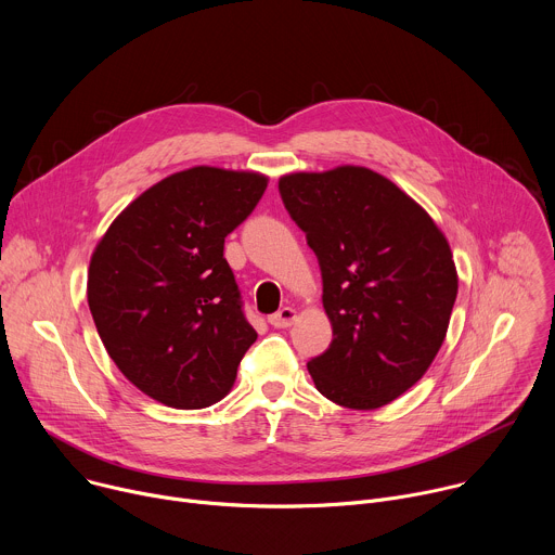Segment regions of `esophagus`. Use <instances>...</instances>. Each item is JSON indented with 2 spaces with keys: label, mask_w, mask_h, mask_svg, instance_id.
<instances>
[{
  "label": "esophagus",
  "mask_w": 555,
  "mask_h": 555,
  "mask_svg": "<svg viewBox=\"0 0 555 555\" xmlns=\"http://www.w3.org/2000/svg\"><path fill=\"white\" fill-rule=\"evenodd\" d=\"M294 321H296V309L294 307H283V309H279L276 313H272L270 319H268V323L274 330H285V327L294 325Z\"/></svg>",
  "instance_id": "1"
}]
</instances>
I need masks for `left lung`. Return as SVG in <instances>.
Returning <instances> with one entry per match:
<instances>
[{
  "instance_id": "obj_1",
  "label": "left lung",
  "mask_w": 555,
  "mask_h": 555,
  "mask_svg": "<svg viewBox=\"0 0 555 555\" xmlns=\"http://www.w3.org/2000/svg\"><path fill=\"white\" fill-rule=\"evenodd\" d=\"M281 199L319 257L330 349L307 362L327 400L373 411L406 392L443 345L459 289L443 232L364 167L289 173Z\"/></svg>"
}]
</instances>
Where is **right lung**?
Returning <instances> with one entry per match:
<instances>
[{
    "label": "right lung",
    "mask_w": 555,
    "mask_h": 555,
    "mask_svg": "<svg viewBox=\"0 0 555 555\" xmlns=\"http://www.w3.org/2000/svg\"><path fill=\"white\" fill-rule=\"evenodd\" d=\"M266 186L261 173L193 167L146 189L99 242L88 272L94 325L155 402L195 411L223 400L257 340L223 242Z\"/></svg>",
    "instance_id": "obj_1"
}]
</instances>
